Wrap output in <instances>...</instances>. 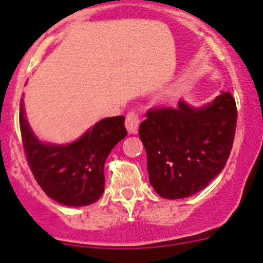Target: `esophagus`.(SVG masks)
<instances>
[{
  "label": "esophagus",
  "mask_w": 263,
  "mask_h": 263,
  "mask_svg": "<svg viewBox=\"0 0 263 263\" xmlns=\"http://www.w3.org/2000/svg\"><path fill=\"white\" fill-rule=\"evenodd\" d=\"M140 124V117L136 111H129L126 117V128L128 129L129 134H136L137 128Z\"/></svg>",
  "instance_id": "esophagus-1"
}]
</instances>
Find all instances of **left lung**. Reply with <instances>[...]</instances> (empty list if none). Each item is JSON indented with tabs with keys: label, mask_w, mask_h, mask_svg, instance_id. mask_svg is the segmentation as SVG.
Listing matches in <instances>:
<instances>
[{
	"label": "left lung",
	"mask_w": 263,
	"mask_h": 263,
	"mask_svg": "<svg viewBox=\"0 0 263 263\" xmlns=\"http://www.w3.org/2000/svg\"><path fill=\"white\" fill-rule=\"evenodd\" d=\"M236 123L237 107L229 91L204 107L179 101L177 107L151 108L139 135L156 193L181 199L203 190L226 166Z\"/></svg>",
	"instance_id": "8db88e82"
}]
</instances>
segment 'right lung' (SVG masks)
<instances>
[{
  "label": "right lung",
  "mask_w": 263,
  "mask_h": 263,
  "mask_svg": "<svg viewBox=\"0 0 263 263\" xmlns=\"http://www.w3.org/2000/svg\"><path fill=\"white\" fill-rule=\"evenodd\" d=\"M23 149L37 184L61 204L81 207L97 202L105 190V161L127 135L124 117L99 120L79 140L67 145L43 144L32 134L21 101Z\"/></svg>",
  "instance_id": "right-lung-1"
}]
</instances>
